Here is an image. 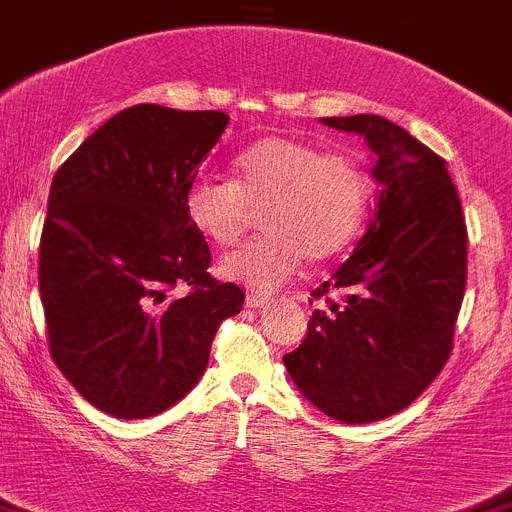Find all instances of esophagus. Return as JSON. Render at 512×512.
Instances as JSON below:
<instances>
[{
  "label": "esophagus",
  "instance_id": "34e87169",
  "mask_svg": "<svg viewBox=\"0 0 512 512\" xmlns=\"http://www.w3.org/2000/svg\"><path fill=\"white\" fill-rule=\"evenodd\" d=\"M270 302L267 292H247V307H262Z\"/></svg>",
  "mask_w": 512,
  "mask_h": 512
}]
</instances>
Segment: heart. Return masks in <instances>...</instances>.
<instances>
[{
	"label": "heart",
	"mask_w": 512,
	"mask_h": 512,
	"mask_svg": "<svg viewBox=\"0 0 512 512\" xmlns=\"http://www.w3.org/2000/svg\"><path fill=\"white\" fill-rule=\"evenodd\" d=\"M372 205V177L355 150L272 135L232 160V180L195 177L182 197L187 222L210 245L232 247L262 210L265 235L222 260V272L270 290L302 260L325 262L360 235Z\"/></svg>",
	"instance_id": "1"
}]
</instances>
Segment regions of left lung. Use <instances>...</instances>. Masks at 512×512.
<instances>
[{
    "mask_svg": "<svg viewBox=\"0 0 512 512\" xmlns=\"http://www.w3.org/2000/svg\"><path fill=\"white\" fill-rule=\"evenodd\" d=\"M322 122L375 152L377 210L355 252L312 292L320 310L282 360L332 420L375 423L420 398L453 352L468 227L448 162L403 127L377 114Z\"/></svg>",
    "mask_w": 512,
    "mask_h": 512,
    "instance_id": "left-lung-1",
    "label": "left lung"
}]
</instances>
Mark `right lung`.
<instances>
[{
    "label": "right lung",
    "mask_w": 512,
    "mask_h": 512,
    "mask_svg": "<svg viewBox=\"0 0 512 512\" xmlns=\"http://www.w3.org/2000/svg\"><path fill=\"white\" fill-rule=\"evenodd\" d=\"M225 112L135 104L64 160L39 240L52 360L84 400L142 420L185 398L222 320L245 292L207 272L212 255L182 210L222 137Z\"/></svg>",
    "instance_id": "add662e5"
}]
</instances>
